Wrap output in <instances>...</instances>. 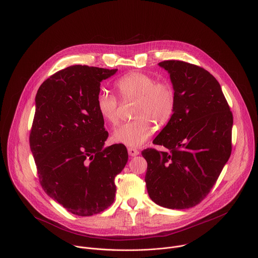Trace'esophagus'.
Here are the masks:
<instances>
[{"label": "esophagus", "instance_id": "esophagus-1", "mask_svg": "<svg viewBox=\"0 0 258 258\" xmlns=\"http://www.w3.org/2000/svg\"><path fill=\"white\" fill-rule=\"evenodd\" d=\"M128 153L130 156H136L139 154V151L136 149V148H132V147H129L128 148Z\"/></svg>", "mask_w": 258, "mask_h": 258}]
</instances>
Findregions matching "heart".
Here are the masks:
<instances>
[{"label": "heart", "instance_id": "obj_1", "mask_svg": "<svg viewBox=\"0 0 258 258\" xmlns=\"http://www.w3.org/2000/svg\"><path fill=\"white\" fill-rule=\"evenodd\" d=\"M115 88L123 100H137L134 116L137 120L123 123L113 131V140L129 147H138L155 131L154 122L166 123L174 110V92L165 83L143 73L132 72L119 78ZM119 101L106 91L97 96V109L103 120L116 124L119 120Z\"/></svg>", "mask_w": 258, "mask_h": 258}]
</instances>
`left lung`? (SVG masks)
<instances>
[{"label":"left lung","mask_w":258,"mask_h":258,"mask_svg":"<svg viewBox=\"0 0 258 258\" xmlns=\"http://www.w3.org/2000/svg\"><path fill=\"white\" fill-rule=\"evenodd\" d=\"M158 66L169 74L174 110L141 153L147 161L145 182L150 199L168 209H188L201 203L228 161L233 116L218 81L206 70L180 60Z\"/></svg>","instance_id":"1"}]
</instances>
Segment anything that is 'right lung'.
<instances>
[{"mask_svg":"<svg viewBox=\"0 0 258 258\" xmlns=\"http://www.w3.org/2000/svg\"><path fill=\"white\" fill-rule=\"evenodd\" d=\"M117 71L72 66L44 81L36 94L29 142L40 184L78 216L113 204L114 179L128 161L125 145L104 147L109 134L97 109L101 82Z\"/></svg>","mask_w":258,"mask_h":258,"instance_id":"right-lung-1","label":"right lung"}]
</instances>
